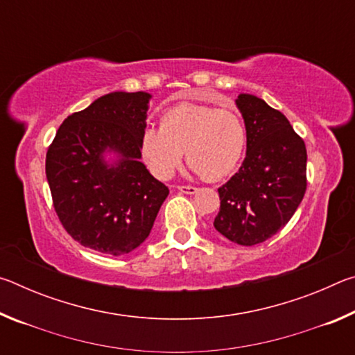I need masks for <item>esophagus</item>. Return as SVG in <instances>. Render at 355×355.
<instances>
[{
    "label": "esophagus",
    "instance_id": "obj_1",
    "mask_svg": "<svg viewBox=\"0 0 355 355\" xmlns=\"http://www.w3.org/2000/svg\"><path fill=\"white\" fill-rule=\"evenodd\" d=\"M177 189L180 192H183V194H196V192H197L196 186H178Z\"/></svg>",
    "mask_w": 355,
    "mask_h": 355
}]
</instances>
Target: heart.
<instances>
[{
  "instance_id": "obj_1",
  "label": "heart",
  "mask_w": 355,
  "mask_h": 355,
  "mask_svg": "<svg viewBox=\"0 0 355 355\" xmlns=\"http://www.w3.org/2000/svg\"><path fill=\"white\" fill-rule=\"evenodd\" d=\"M248 131L236 112L180 103L163 112L159 128L147 127L141 136V155L156 178L167 180L188 158L192 171L209 182L232 175L241 163Z\"/></svg>"
}]
</instances>
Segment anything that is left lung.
Listing matches in <instances>:
<instances>
[{
  "instance_id": "obj_1",
  "label": "left lung",
  "mask_w": 355,
  "mask_h": 355,
  "mask_svg": "<svg viewBox=\"0 0 355 355\" xmlns=\"http://www.w3.org/2000/svg\"><path fill=\"white\" fill-rule=\"evenodd\" d=\"M236 106L248 131L239 171L218 189L214 228L232 243L255 245L284 228L307 189V150L280 111L250 94Z\"/></svg>"
}]
</instances>
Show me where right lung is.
<instances>
[{"instance_id":"obj_1","label":"right lung","mask_w":355,"mask_h":355,"mask_svg":"<svg viewBox=\"0 0 355 355\" xmlns=\"http://www.w3.org/2000/svg\"><path fill=\"white\" fill-rule=\"evenodd\" d=\"M147 92H111L64 120L48 147L45 172L53 205L84 248L125 255L146 241L169 196L141 163ZM105 153H114L112 164Z\"/></svg>"}]
</instances>
